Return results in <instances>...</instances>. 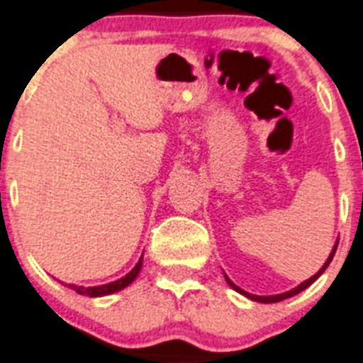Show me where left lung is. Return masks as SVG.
<instances>
[{"label":"left lung","mask_w":363,"mask_h":363,"mask_svg":"<svg viewBox=\"0 0 363 363\" xmlns=\"http://www.w3.org/2000/svg\"><path fill=\"white\" fill-rule=\"evenodd\" d=\"M335 252H337V247L333 248V252H331V254H329V257H328V261H325V264L322 266L320 270H318L317 274L313 275V277H311V279H308V281H304V282H302L301 286H297V288H294V290L286 291V294H281V295H270V297H259V295H252V294H247V291H242L241 288H239V286H235L234 282H232L230 279H228V277H227V282H228V284L232 286V288H234L235 291H239V294H242V295H247V297H248V298H252V301L264 302V304H272V302H281V301H284V298H290V297H294V295L301 294V291H302V290H306V288H308V286H310V284H313V282L317 281V279L320 277L322 274H324V270H325V268H328V266H329V262H331V259H333Z\"/></svg>","instance_id":"obj_1"}]
</instances>
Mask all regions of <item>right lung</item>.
Returning a JSON list of instances; mask_svg holds the SVG:
<instances>
[{
    "label": "right lung",
    "instance_id": "obj_1",
    "mask_svg": "<svg viewBox=\"0 0 363 363\" xmlns=\"http://www.w3.org/2000/svg\"><path fill=\"white\" fill-rule=\"evenodd\" d=\"M140 268H142V259L136 262L135 268H133V270L129 272L125 277L118 279V281L109 282V284H102V286H93V288H82V286L69 284V288H72V290H75L77 294H81V295H88V297H101V295L115 294V291L122 290V288H125V286L131 284V282L136 279V275H138V272H140Z\"/></svg>",
    "mask_w": 363,
    "mask_h": 363
}]
</instances>
